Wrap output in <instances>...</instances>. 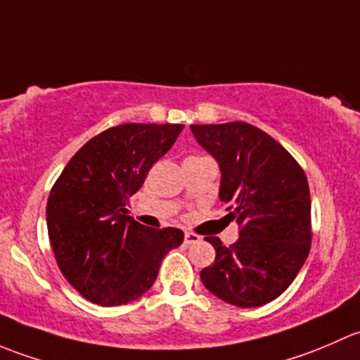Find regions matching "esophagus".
I'll use <instances>...</instances> for the list:
<instances>
[{
	"mask_svg": "<svg viewBox=\"0 0 360 360\" xmlns=\"http://www.w3.org/2000/svg\"><path fill=\"white\" fill-rule=\"evenodd\" d=\"M185 244H194V243H199L201 240V237L198 234H192V232H185V237H184Z\"/></svg>",
	"mask_w": 360,
	"mask_h": 360,
	"instance_id": "1",
	"label": "esophagus"
}]
</instances>
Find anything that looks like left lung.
<instances>
[{
  "label": "left lung",
  "mask_w": 360,
  "mask_h": 360,
  "mask_svg": "<svg viewBox=\"0 0 360 360\" xmlns=\"http://www.w3.org/2000/svg\"><path fill=\"white\" fill-rule=\"evenodd\" d=\"M192 135L220 166V201L239 225L224 246L207 237L217 257L201 270L207 291L240 309L283 295L305 263L312 240L305 172L277 140L253 124H191Z\"/></svg>",
  "instance_id": "1"
}]
</instances>
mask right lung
Instances as JSON below:
<instances>
[{"label": "right lung", "mask_w": 360, "mask_h": 360, "mask_svg": "<svg viewBox=\"0 0 360 360\" xmlns=\"http://www.w3.org/2000/svg\"><path fill=\"white\" fill-rule=\"evenodd\" d=\"M184 124L128 123L84 143L55 181L46 225L58 269L74 290L102 307L140 298L162 258L184 243L175 227L149 229L128 217L129 198Z\"/></svg>", "instance_id": "1"}]
</instances>
